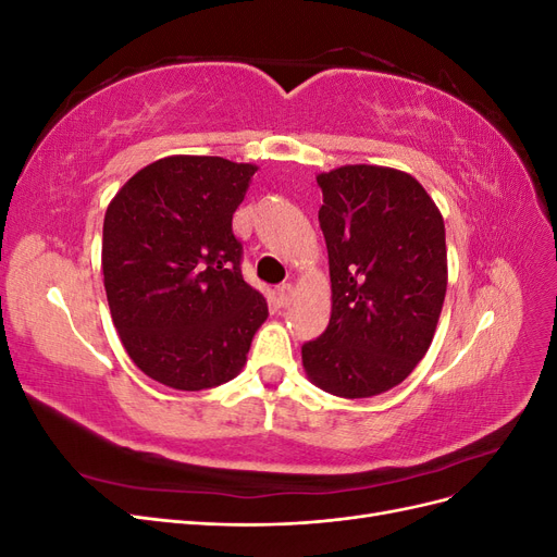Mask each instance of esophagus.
<instances>
[{
	"label": "esophagus",
	"mask_w": 557,
	"mask_h": 557,
	"mask_svg": "<svg viewBox=\"0 0 557 557\" xmlns=\"http://www.w3.org/2000/svg\"><path fill=\"white\" fill-rule=\"evenodd\" d=\"M293 297H295V290H293V285L290 283H283V285H278L276 288V305L278 307H290V301H293Z\"/></svg>",
	"instance_id": "34e87169"
}]
</instances>
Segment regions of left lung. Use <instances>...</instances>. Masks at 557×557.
I'll return each instance as SVG.
<instances>
[{"label": "left lung", "mask_w": 557, "mask_h": 557, "mask_svg": "<svg viewBox=\"0 0 557 557\" xmlns=\"http://www.w3.org/2000/svg\"><path fill=\"white\" fill-rule=\"evenodd\" d=\"M332 315L301 346L309 379L330 395L391 391L423 360L446 297V230L413 176L372 164L320 174Z\"/></svg>", "instance_id": "1"}]
</instances>
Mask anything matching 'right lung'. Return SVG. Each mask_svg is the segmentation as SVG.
<instances>
[{"instance_id": "obj_1", "label": "right lung", "mask_w": 557, "mask_h": 557, "mask_svg": "<svg viewBox=\"0 0 557 557\" xmlns=\"http://www.w3.org/2000/svg\"><path fill=\"white\" fill-rule=\"evenodd\" d=\"M258 166L174 156L144 166L104 215L102 269L113 325L141 372L176 391L227 383L267 301L242 274L232 215Z\"/></svg>"}]
</instances>
